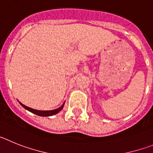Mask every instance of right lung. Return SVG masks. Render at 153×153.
<instances>
[{"label":"right lung","instance_id":"add662e5","mask_svg":"<svg viewBox=\"0 0 153 153\" xmlns=\"http://www.w3.org/2000/svg\"><path fill=\"white\" fill-rule=\"evenodd\" d=\"M20 104H21V106H22L24 109H26L27 110H28V111L34 113V114L37 115V116H40V117H51V116H53V115L56 114V113H59V112L63 109V106H64V103H63L60 107L57 108V109H53V110H47V111H45V110H37V109H32V108H30L28 107V106H25V105L22 104L21 102H20Z\"/></svg>","mask_w":153,"mask_h":153}]
</instances>
